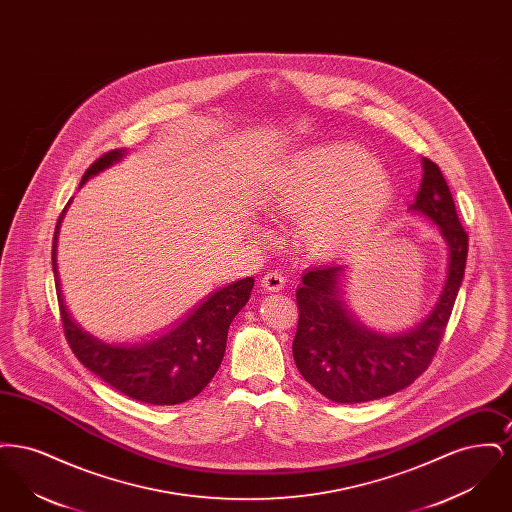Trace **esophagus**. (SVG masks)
Returning <instances> with one entry per match:
<instances>
[{"label": "esophagus", "instance_id": "obj_1", "mask_svg": "<svg viewBox=\"0 0 512 512\" xmlns=\"http://www.w3.org/2000/svg\"><path fill=\"white\" fill-rule=\"evenodd\" d=\"M284 284H286V278H284V274L278 272V270H270V272H267V274L263 276V280H261V286H263L267 292H280V290L284 288Z\"/></svg>", "mask_w": 512, "mask_h": 512}]
</instances>
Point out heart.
Segmentation results:
<instances>
[{"instance_id": "b5f03b06", "label": "heart", "mask_w": 512, "mask_h": 512, "mask_svg": "<svg viewBox=\"0 0 512 512\" xmlns=\"http://www.w3.org/2000/svg\"><path fill=\"white\" fill-rule=\"evenodd\" d=\"M393 199L388 171L365 147L334 142L295 153L270 188V205L303 219L309 247L336 257L365 242Z\"/></svg>"}]
</instances>
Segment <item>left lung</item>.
<instances>
[{"instance_id":"left-lung-1","label":"left lung","mask_w":512,"mask_h":512,"mask_svg":"<svg viewBox=\"0 0 512 512\" xmlns=\"http://www.w3.org/2000/svg\"><path fill=\"white\" fill-rule=\"evenodd\" d=\"M422 182L409 211L438 226L449 249L447 280L436 307L403 334H382L365 326L343 299L347 265L307 268L297 288L299 322L293 361L301 376L324 397L355 405L388 397L411 386L432 363L463 284L468 234L453 195L430 159H422Z\"/></svg>"}]
</instances>
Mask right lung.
Masks as SVG:
<instances>
[{
  "mask_svg": "<svg viewBox=\"0 0 512 512\" xmlns=\"http://www.w3.org/2000/svg\"><path fill=\"white\" fill-rule=\"evenodd\" d=\"M124 155L126 149H111L101 155L84 172L80 186L113 163H119ZM65 211L67 207L55 226L51 263L65 338L76 359L111 388L149 405H178L201 393L219 370L230 322L249 301L255 280L249 276L211 293L188 317L159 338L144 343H107L74 320L61 292L57 234Z\"/></svg>",
  "mask_w": 512,
  "mask_h": 512,
  "instance_id": "add662e5",
  "label": "right lung"
}]
</instances>
